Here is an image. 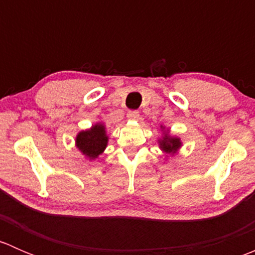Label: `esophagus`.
<instances>
[{
  "label": "esophagus",
  "mask_w": 255,
  "mask_h": 255,
  "mask_svg": "<svg viewBox=\"0 0 255 255\" xmlns=\"http://www.w3.org/2000/svg\"><path fill=\"white\" fill-rule=\"evenodd\" d=\"M127 117L128 120L130 121H137L138 118H139V112L135 111V110H130V111H128L127 113Z\"/></svg>",
  "instance_id": "1"
}]
</instances>
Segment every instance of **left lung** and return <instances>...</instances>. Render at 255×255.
Masks as SVG:
<instances>
[{"label":"left lung","mask_w":255,"mask_h":255,"mask_svg":"<svg viewBox=\"0 0 255 255\" xmlns=\"http://www.w3.org/2000/svg\"><path fill=\"white\" fill-rule=\"evenodd\" d=\"M161 128L164 129V127L161 126ZM159 146H160L161 150L166 154H174L181 146V140L177 137H171L168 132L164 133L163 139H159Z\"/></svg>","instance_id":"8db88e82"}]
</instances>
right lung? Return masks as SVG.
I'll return each mask as SVG.
<instances>
[{"instance_id":"obj_1","label":"right lung","mask_w":255,"mask_h":255,"mask_svg":"<svg viewBox=\"0 0 255 255\" xmlns=\"http://www.w3.org/2000/svg\"><path fill=\"white\" fill-rule=\"evenodd\" d=\"M76 146L86 158L94 160L106 149L109 137L104 123H96L90 129L81 130L76 135Z\"/></svg>"}]
</instances>
